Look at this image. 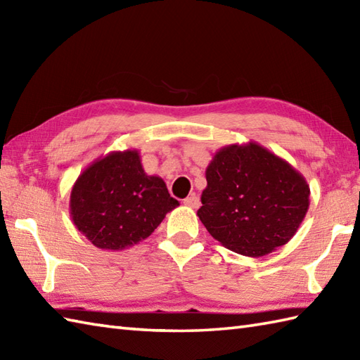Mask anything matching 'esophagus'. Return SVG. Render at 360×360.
<instances>
[{
  "mask_svg": "<svg viewBox=\"0 0 360 360\" xmlns=\"http://www.w3.org/2000/svg\"><path fill=\"white\" fill-rule=\"evenodd\" d=\"M184 204L187 205V207L198 209V207H200L201 201H200V198H198L195 193H192V195H188V196L186 198V200H184Z\"/></svg>",
  "mask_w": 360,
  "mask_h": 360,
  "instance_id": "34e87169",
  "label": "esophagus"
}]
</instances>
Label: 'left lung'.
<instances>
[{
	"label": "left lung",
	"mask_w": 360,
	"mask_h": 360,
	"mask_svg": "<svg viewBox=\"0 0 360 360\" xmlns=\"http://www.w3.org/2000/svg\"><path fill=\"white\" fill-rule=\"evenodd\" d=\"M205 179L198 217L213 238L246 257L286 244L309 207L303 174L257 142L218 150Z\"/></svg>",
	"instance_id": "1"
}]
</instances>
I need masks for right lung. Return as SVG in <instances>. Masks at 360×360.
Wrapping results in <instances>:
<instances>
[{
    "instance_id": "1",
    "label": "right lung",
    "mask_w": 360,
    "mask_h": 360,
    "mask_svg": "<svg viewBox=\"0 0 360 360\" xmlns=\"http://www.w3.org/2000/svg\"><path fill=\"white\" fill-rule=\"evenodd\" d=\"M178 205L162 178L145 173L137 150L94 160L74 182L70 198L75 227L103 250H124L145 240Z\"/></svg>"
}]
</instances>
